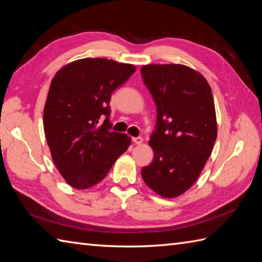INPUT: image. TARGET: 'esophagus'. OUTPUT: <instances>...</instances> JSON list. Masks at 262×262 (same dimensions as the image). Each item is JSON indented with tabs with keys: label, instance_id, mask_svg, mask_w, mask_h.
<instances>
[{
	"label": "esophagus",
	"instance_id": "esophagus-1",
	"mask_svg": "<svg viewBox=\"0 0 262 262\" xmlns=\"http://www.w3.org/2000/svg\"><path fill=\"white\" fill-rule=\"evenodd\" d=\"M133 142H134L135 144H137V145H140V144L143 143V137H141V136L133 137Z\"/></svg>",
	"mask_w": 262,
	"mask_h": 262
}]
</instances>
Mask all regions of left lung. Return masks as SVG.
<instances>
[{
  "mask_svg": "<svg viewBox=\"0 0 262 262\" xmlns=\"http://www.w3.org/2000/svg\"><path fill=\"white\" fill-rule=\"evenodd\" d=\"M141 73L158 114L149 137L154 160L142 169L143 180L162 197H178L198 179L216 141L211 89L185 65H145Z\"/></svg>",
  "mask_w": 262,
  "mask_h": 262,
  "instance_id": "obj_1",
  "label": "left lung"
}]
</instances>
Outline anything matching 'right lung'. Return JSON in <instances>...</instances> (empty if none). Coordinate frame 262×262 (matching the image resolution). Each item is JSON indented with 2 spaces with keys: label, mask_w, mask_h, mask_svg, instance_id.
Segmentation results:
<instances>
[{
  "label": "right lung",
  "mask_w": 262,
  "mask_h": 262,
  "mask_svg": "<svg viewBox=\"0 0 262 262\" xmlns=\"http://www.w3.org/2000/svg\"><path fill=\"white\" fill-rule=\"evenodd\" d=\"M135 71L130 64L84 58L64 66L53 79L43 129L54 163L73 188H91L104 179L129 146L130 137L111 130L109 103L111 93Z\"/></svg>",
  "instance_id": "obj_1"
}]
</instances>
